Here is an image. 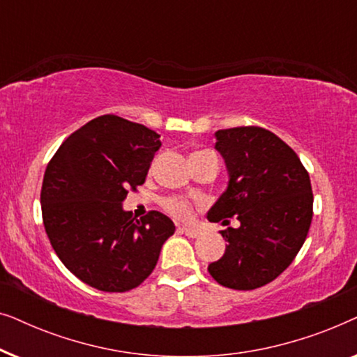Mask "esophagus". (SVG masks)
<instances>
[{
	"mask_svg": "<svg viewBox=\"0 0 357 357\" xmlns=\"http://www.w3.org/2000/svg\"><path fill=\"white\" fill-rule=\"evenodd\" d=\"M182 232H183L187 237H192V238L198 237L199 234H202V231H199V229H195V227H182Z\"/></svg>",
	"mask_w": 357,
	"mask_h": 357,
	"instance_id": "esophagus-1",
	"label": "esophagus"
}]
</instances>
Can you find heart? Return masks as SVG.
Masks as SVG:
<instances>
[{
	"label": "heart",
	"mask_w": 357,
	"mask_h": 357,
	"mask_svg": "<svg viewBox=\"0 0 357 357\" xmlns=\"http://www.w3.org/2000/svg\"><path fill=\"white\" fill-rule=\"evenodd\" d=\"M165 211L172 214L178 219H190L192 218V204L180 198H167L164 202Z\"/></svg>",
	"instance_id": "heart-1"
}]
</instances>
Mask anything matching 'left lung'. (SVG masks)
<instances>
[{
  "label": "left lung",
  "mask_w": 357,
  "mask_h": 357,
  "mask_svg": "<svg viewBox=\"0 0 357 357\" xmlns=\"http://www.w3.org/2000/svg\"><path fill=\"white\" fill-rule=\"evenodd\" d=\"M214 138L229 180L208 219L237 216L241 226L222 231L226 252L208 271L221 286L257 289L276 280L304 245L314 206L310 178L294 151L260 126L218 130Z\"/></svg>",
  "instance_id": "1"
}]
</instances>
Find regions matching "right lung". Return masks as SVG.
Masks as SVG:
<instances>
[{"mask_svg":"<svg viewBox=\"0 0 357 357\" xmlns=\"http://www.w3.org/2000/svg\"><path fill=\"white\" fill-rule=\"evenodd\" d=\"M160 135L116 115H102L68 136L43 175V226L68 270L99 291L138 287L175 232L165 214L141 221L123 209L144 183Z\"/></svg>","mask_w":357,"mask_h":357,"instance_id":"right-lung-1","label":"right lung"}]
</instances>
